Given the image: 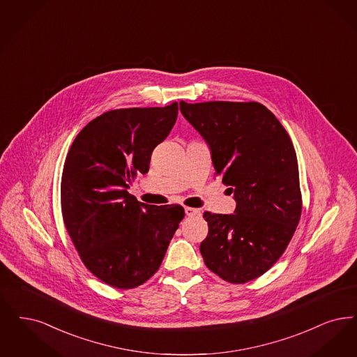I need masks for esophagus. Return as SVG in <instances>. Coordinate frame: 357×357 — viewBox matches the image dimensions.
<instances>
[{
    "mask_svg": "<svg viewBox=\"0 0 357 357\" xmlns=\"http://www.w3.org/2000/svg\"><path fill=\"white\" fill-rule=\"evenodd\" d=\"M185 213L187 216H190V218H192V216H199L200 211L199 210H197V208H192V207H185Z\"/></svg>",
    "mask_w": 357,
    "mask_h": 357,
    "instance_id": "1",
    "label": "esophagus"
}]
</instances>
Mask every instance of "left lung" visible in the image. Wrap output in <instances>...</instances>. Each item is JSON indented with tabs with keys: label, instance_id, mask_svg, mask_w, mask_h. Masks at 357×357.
Segmentation results:
<instances>
[{
	"label": "left lung",
	"instance_id": "1",
	"mask_svg": "<svg viewBox=\"0 0 357 357\" xmlns=\"http://www.w3.org/2000/svg\"><path fill=\"white\" fill-rule=\"evenodd\" d=\"M181 112L211 150L215 174L229 185L234 214L204 213L200 244L206 266L242 284L268 271L298 227L301 192L298 158L285 128L257 102L185 103Z\"/></svg>",
	"mask_w": 357,
	"mask_h": 357
}]
</instances>
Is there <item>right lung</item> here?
I'll list each match as a JSON object with an SVG mask.
<instances>
[{
  "mask_svg": "<svg viewBox=\"0 0 357 357\" xmlns=\"http://www.w3.org/2000/svg\"><path fill=\"white\" fill-rule=\"evenodd\" d=\"M176 116V102L112 110L89 122L68 153L63 222L86 268L106 284L128 289L149 280L185 218L182 206L146 204L128 191Z\"/></svg>",
  "mask_w": 357,
  "mask_h": 357,
  "instance_id": "right-lung-1",
  "label": "right lung"
}]
</instances>
